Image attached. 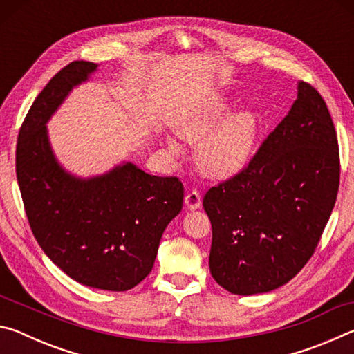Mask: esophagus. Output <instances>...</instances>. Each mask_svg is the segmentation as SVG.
Here are the masks:
<instances>
[{
  "label": "esophagus",
  "instance_id": "34e87169",
  "mask_svg": "<svg viewBox=\"0 0 354 354\" xmlns=\"http://www.w3.org/2000/svg\"><path fill=\"white\" fill-rule=\"evenodd\" d=\"M184 203H185V207H187L189 211H196V209H200V206H201V195L196 190H192L187 195H185Z\"/></svg>",
  "mask_w": 354,
  "mask_h": 354
}]
</instances>
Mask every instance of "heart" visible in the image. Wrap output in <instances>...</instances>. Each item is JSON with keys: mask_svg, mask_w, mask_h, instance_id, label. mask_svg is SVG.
Here are the masks:
<instances>
[{"mask_svg": "<svg viewBox=\"0 0 354 354\" xmlns=\"http://www.w3.org/2000/svg\"><path fill=\"white\" fill-rule=\"evenodd\" d=\"M223 98H212L179 115L175 131L187 142H200L195 149L196 164L209 178L227 179L250 164L259 140L262 122L253 111L230 113ZM167 147L178 154L181 145L167 137Z\"/></svg>", "mask_w": 354, "mask_h": 354, "instance_id": "obj_1", "label": "heart"}]
</instances>
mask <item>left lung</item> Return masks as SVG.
<instances>
[{
    "label": "left lung",
    "mask_w": 354,
    "mask_h": 354,
    "mask_svg": "<svg viewBox=\"0 0 354 354\" xmlns=\"http://www.w3.org/2000/svg\"><path fill=\"white\" fill-rule=\"evenodd\" d=\"M337 136L326 103L306 82L247 169L209 189V268L234 295L278 289L314 254L337 198Z\"/></svg>",
    "instance_id": "left-lung-1"
}]
</instances>
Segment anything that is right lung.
Instances as JSON below:
<instances>
[{
    "label": "right lung",
    "instance_id": "right-lung-1",
    "mask_svg": "<svg viewBox=\"0 0 354 354\" xmlns=\"http://www.w3.org/2000/svg\"><path fill=\"white\" fill-rule=\"evenodd\" d=\"M97 68L71 62L35 98L17 142V181L45 254L77 283L123 292L151 272L160 237L183 209L184 187L178 178L148 175L133 162L91 178L59 164L46 123Z\"/></svg>",
    "mask_w": 354,
    "mask_h": 354
}]
</instances>
